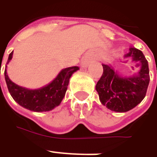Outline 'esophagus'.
Instances as JSON below:
<instances>
[{
	"mask_svg": "<svg viewBox=\"0 0 157 157\" xmlns=\"http://www.w3.org/2000/svg\"><path fill=\"white\" fill-rule=\"evenodd\" d=\"M81 66L83 67H86L87 66V61H86V60H85V61H82V63H81Z\"/></svg>",
	"mask_w": 157,
	"mask_h": 157,
	"instance_id": "1",
	"label": "esophagus"
}]
</instances>
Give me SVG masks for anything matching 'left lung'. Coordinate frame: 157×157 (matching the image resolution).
<instances>
[{
  "label": "left lung",
  "mask_w": 157,
  "mask_h": 157,
  "mask_svg": "<svg viewBox=\"0 0 157 157\" xmlns=\"http://www.w3.org/2000/svg\"><path fill=\"white\" fill-rule=\"evenodd\" d=\"M124 57L140 63L141 68L138 75L121 77L112 66L103 64V75L96 85L102 104L117 112H128L141 103L146 96L150 81L148 63L141 50L129 48Z\"/></svg>",
  "instance_id": "obj_1"
}]
</instances>
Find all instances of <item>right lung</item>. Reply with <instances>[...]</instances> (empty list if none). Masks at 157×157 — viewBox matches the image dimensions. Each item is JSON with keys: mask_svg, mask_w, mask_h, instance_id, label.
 Segmentation results:
<instances>
[{"mask_svg": "<svg viewBox=\"0 0 157 157\" xmlns=\"http://www.w3.org/2000/svg\"><path fill=\"white\" fill-rule=\"evenodd\" d=\"M12 56L13 51L9 55L6 64L10 61ZM77 70L78 67L63 69L51 83L37 90H28L13 83L9 78L6 69L5 78L10 95L20 106L33 112H48L60 104L66 94L69 79Z\"/></svg>", "mask_w": 157, "mask_h": 157, "instance_id": "1", "label": "right lung"}]
</instances>
